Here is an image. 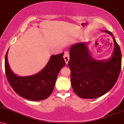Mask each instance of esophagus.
Masks as SVG:
<instances>
[{"mask_svg": "<svg viewBox=\"0 0 124 124\" xmlns=\"http://www.w3.org/2000/svg\"><path fill=\"white\" fill-rule=\"evenodd\" d=\"M63 57H64V59L65 63L67 64L68 61H69L70 60V55H69V53H68V52H65Z\"/></svg>", "mask_w": 124, "mask_h": 124, "instance_id": "esophagus-1", "label": "esophagus"}]
</instances>
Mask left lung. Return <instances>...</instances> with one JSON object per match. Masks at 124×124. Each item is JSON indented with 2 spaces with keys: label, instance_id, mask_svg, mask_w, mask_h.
Returning a JSON list of instances; mask_svg holds the SVG:
<instances>
[{
  "label": "left lung",
  "instance_id": "obj_1",
  "mask_svg": "<svg viewBox=\"0 0 124 124\" xmlns=\"http://www.w3.org/2000/svg\"><path fill=\"white\" fill-rule=\"evenodd\" d=\"M114 50L107 61L94 60L89 54L85 43H77L70 49L68 64L71 70V82L75 93L84 99H95L113 88L121 69V52L113 33Z\"/></svg>",
  "mask_w": 124,
  "mask_h": 124
}]
</instances>
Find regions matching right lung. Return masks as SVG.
Returning a JSON list of instances; mask_svg holds the SVG:
<instances>
[{
    "instance_id": "obj_1",
    "label": "right lung",
    "mask_w": 124,
    "mask_h": 124,
    "mask_svg": "<svg viewBox=\"0 0 124 124\" xmlns=\"http://www.w3.org/2000/svg\"><path fill=\"white\" fill-rule=\"evenodd\" d=\"M7 53L8 50L5 56L6 75L10 85L16 93L32 101H39L49 97L53 91L59 71L65 64L64 53L51 56L41 71L28 77H18L13 73L7 62Z\"/></svg>"
}]
</instances>
